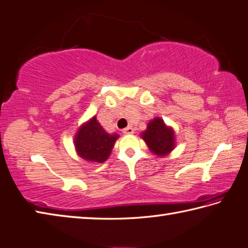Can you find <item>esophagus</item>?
<instances>
[{
  "label": "esophagus",
  "instance_id": "34e87169",
  "mask_svg": "<svg viewBox=\"0 0 248 248\" xmlns=\"http://www.w3.org/2000/svg\"><path fill=\"white\" fill-rule=\"evenodd\" d=\"M123 134L128 135V134H134V128L132 126H127V127L123 129Z\"/></svg>",
  "mask_w": 248,
  "mask_h": 248
}]
</instances>
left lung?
<instances>
[{"mask_svg": "<svg viewBox=\"0 0 248 248\" xmlns=\"http://www.w3.org/2000/svg\"><path fill=\"white\" fill-rule=\"evenodd\" d=\"M141 138L149 149L158 156H165L175 148V132L161 118H155L148 123Z\"/></svg>", "mask_w": 248, "mask_h": 248, "instance_id": "1", "label": "left lung"}]
</instances>
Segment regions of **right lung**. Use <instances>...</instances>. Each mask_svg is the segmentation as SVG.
I'll list each match as a JSON object with an SVG mask.
<instances>
[{"instance_id":"right-lung-1","label":"right lung","mask_w":248,"mask_h":248,"mask_svg":"<svg viewBox=\"0 0 248 248\" xmlns=\"http://www.w3.org/2000/svg\"><path fill=\"white\" fill-rule=\"evenodd\" d=\"M118 138L119 135L116 133H107L94 116L78 129L74 137V147L84 160L104 163L109 157Z\"/></svg>"}]
</instances>
